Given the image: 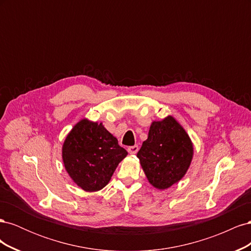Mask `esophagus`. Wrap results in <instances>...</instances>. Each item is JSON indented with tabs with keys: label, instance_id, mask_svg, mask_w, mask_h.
Segmentation results:
<instances>
[{
	"label": "esophagus",
	"instance_id": "esophagus-1",
	"mask_svg": "<svg viewBox=\"0 0 251 251\" xmlns=\"http://www.w3.org/2000/svg\"><path fill=\"white\" fill-rule=\"evenodd\" d=\"M138 150H139L138 146H133V147H128V148H127V151H128V153H130L131 155H135V154L138 151Z\"/></svg>",
	"mask_w": 251,
	"mask_h": 251
}]
</instances>
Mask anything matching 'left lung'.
<instances>
[{"label": "left lung", "mask_w": 251, "mask_h": 251, "mask_svg": "<svg viewBox=\"0 0 251 251\" xmlns=\"http://www.w3.org/2000/svg\"><path fill=\"white\" fill-rule=\"evenodd\" d=\"M148 181L157 189H168L185 176L194 157V143L172 115L154 120L137 153Z\"/></svg>", "instance_id": "obj_1"}]
</instances>
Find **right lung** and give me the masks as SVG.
Instances as JSON below:
<instances>
[{"label":"right lung","mask_w":251,"mask_h":251,"mask_svg":"<svg viewBox=\"0 0 251 251\" xmlns=\"http://www.w3.org/2000/svg\"><path fill=\"white\" fill-rule=\"evenodd\" d=\"M126 155L102 123L86 117L73 126L62 148L65 170L75 184L89 193L107 185Z\"/></svg>","instance_id":"add662e5"}]
</instances>
